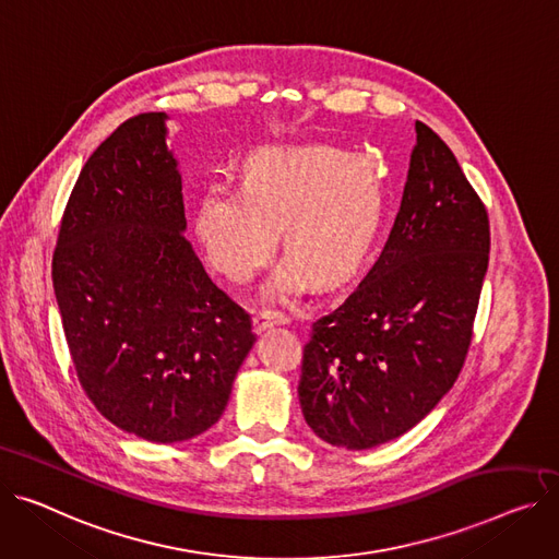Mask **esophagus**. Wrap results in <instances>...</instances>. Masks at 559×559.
<instances>
[{"label": "esophagus", "instance_id": "1", "mask_svg": "<svg viewBox=\"0 0 559 559\" xmlns=\"http://www.w3.org/2000/svg\"><path fill=\"white\" fill-rule=\"evenodd\" d=\"M287 321H289V317L278 310H258L253 317L255 330H267L272 325H285Z\"/></svg>", "mask_w": 559, "mask_h": 559}]
</instances>
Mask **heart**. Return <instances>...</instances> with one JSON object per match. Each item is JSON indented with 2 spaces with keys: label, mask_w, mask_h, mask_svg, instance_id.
<instances>
[{
  "label": "heart",
  "mask_w": 559,
  "mask_h": 559,
  "mask_svg": "<svg viewBox=\"0 0 559 559\" xmlns=\"http://www.w3.org/2000/svg\"><path fill=\"white\" fill-rule=\"evenodd\" d=\"M384 211L378 175L332 145L260 147L245 159L242 189L213 186L195 215V234L215 270L249 283L274 253L276 227L289 255L267 292L292 296L310 278L346 281L373 247Z\"/></svg>",
  "instance_id": "obj_1"
}]
</instances>
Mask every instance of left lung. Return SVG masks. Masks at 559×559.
I'll use <instances>...</instances> for the list:
<instances>
[{
	"label": "left lung",
	"instance_id": "8db88e82",
	"mask_svg": "<svg viewBox=\"0 0 559 559\" xmlns=\"http://www.w3.org/2000/svg\"><path fill=\"white\" fill-rule=\"evenodd\" d=\"M490 219L454 153L416 121L389 240L346 301L312 323L299 400L334 448L370 450L416 427L465 364Z\"/></svg>",
	"mask_w": 559,
	"mask_h": 559
}]
</instances>
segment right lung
<instances>
[{
	"mask_svg": "<svg viewBox=\"0 0 559 559\" xmlns=\"http://www.w3.org/2000/svg\"><path fill=\"white\" fill-rule=\"evenodd\" d=\"M164 121V111L128 119L85 162L51 274L92 404L128 433L179 442L217 423L255 337L181 234V175Z\"/></svg>",
	"mask_w": 559,
	"mask_h": 559,
	"instance_id": "1",
	"label": "right lung"
}]
</instances>
